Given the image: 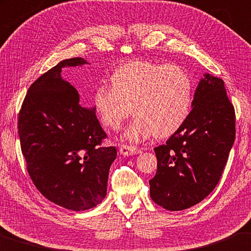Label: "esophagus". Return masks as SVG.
Segmentation results:
<instances>
[{"instance_id": "34e87169", "label": "esophagus", "mask_w": 251, "mask_h": 251, "mask_svg": "<svg viewBox=\"0 0 251 251\" xmlns=\"http://www.w3.org/2000/svg\"><path fill=\"white\" fill-rule=\"evenodd\" d=\"M120 152L123 155H133V154H138L141 152V150L139 149L138 147L134 146H129V145H122L120 147Z\"/></svg>"}]
</instances>
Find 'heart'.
<instances>
[{
	"label": "heart",
	"mask_w": 251,
	"mask_h": 251,
	"mask_svg": "<svg viewBox=\"0 0 251 251\" xmlns=\"http://www.w3.org/2000/svg\"><path fill=\"white\" fill-rule=\"evenodd\" d=\"M110 88L99 87L94 105L102 122L121 128L132 113L134 121L126 137L138 141L155 134L168 138L189 117L194 84L186 70L170 64L135 61L119 67L110 76Z\"/></svg>",
	"instance_id": "b5f03b06"
}]
</instances>
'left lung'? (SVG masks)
<instances>
[{
	"label": "left lung",
	"mask_w": 251,
	"mask_h": 251,
	"mask_svg": "<svg viewBox=\"0 0 251 251\" xmlns=\"http://www.w3.org/2000/svg\"><path fill=\"white\" fill-rule=\"evenodd\" d=\"M192 105L181 128L154 148L158 164L150 197L170 211L195 206L216 188L236 138L235 108L224 80L204 75Z\"/></svg>",
	"instance_id": "8db88e82"
}]
</instances>
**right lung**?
I'll return each mask as SVG.
<instances>
[{"label": "right lung", "mask_w": 251, "mask_h": 251, "mask_svg": "<svg viewBox=\"0 0 251 251\" xmlns=\"http://www.w3.org/2000/svg\"><path fill=\"white\" fill-rule=\"evenodd\" d=\"M88 63L61 61L36 79L19 112V137L28 176L48 200L70 210L96 207L105 198L116 147L102 143L106 133L94 109L82 108L79 94L61 77L64 67Z\"/></svg>", "instance_id": "right-lung-1"}]
</instances>
